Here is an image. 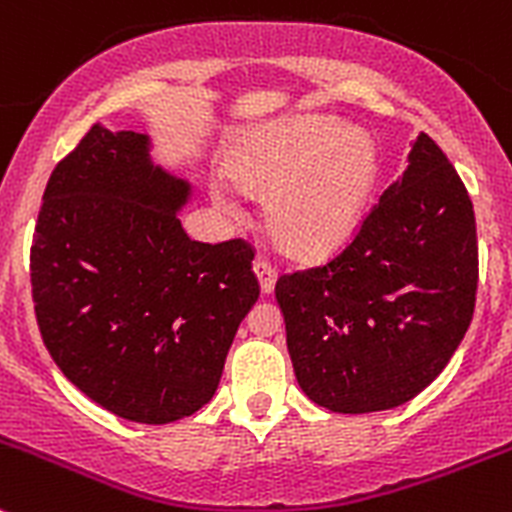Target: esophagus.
Masks as SVG:
<instances>
[{
    "label": "esophagus",
    "mask_w": 512,
    "mask_h": 512,
    "mask_svg": "<svg viewBox=\"0 0 512 512\" xmlns=\"http://www.w3.org/2000/svg\"><path fill=\"white\" fill-rule=\"evenodd\" d=\"M252 270H255L257 280H260V290L265 292V295H270L272 290H275V282H277V272H275V265L267 260H262V257H257L255 265H252Z\"/></svg>",
    "instance_id": "esophagus-1"
}]
</instances>
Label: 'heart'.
<instances>
[{
  "label": "heart",
  "instance_id": "heart-1",
  "mask_svg": "<svg viewBox=\"0 0 512 512\" xmlns=\"http://www.w3.org/2000/svg\"><path fill=\"white\" fill-rule=\"evenodd\" d=\"M227 167L242 192L267 197V227L287 255L322 260L360 227L377 182V150L362 132L297 117L247 137ZM212 200L225 215H242L225 190Z\"/></svg>",
  "mask_w": 512,
  "mask_h": 512
}]
</instances>
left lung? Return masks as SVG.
Segmentation results:
<instances>
[{"label":"left lung","mask_w":512,"mask_h":512,"mask_svg":"<svg viewBox=\"0 0 512 512\" xmlns=\"http://www.w3.org/2000/svg\"><path fill=\"white\" fill-rule=\"evenodd\" d=\"M478 237L468 190L425 132L355 240L275 285L302 393L332 413L390 410L423 393L468 332Z\"/></svg>","instance_id":"left-lung-1"}]
</instances>
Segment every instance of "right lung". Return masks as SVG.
Returning <instances> with one entry per match:
<instances>
[{
	"label": "right lung",
	"mask_w": 512,
	"mask_h": 512,
	"mask_svg": "<svg viewBox=\"0 0 512 512\" xmlns=\"http://www.w3.org/2000/svg\"><path fill=\"white\" fill-rule=\"evenodd\" d=\"M190 195L150 160V137L94 124L54 167L34 227L44 345L74 388L132 423H175L210 403L260 297L252 245L182 230Z\"/></svg>",
	"instance_id": "right-lung-1"
}]
</instances>
